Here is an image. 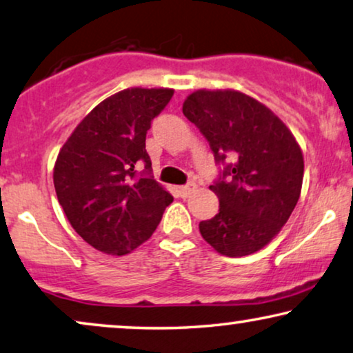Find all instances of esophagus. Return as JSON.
Returning a JSON list of instances; mask_svg holds the SVG:
<instances>
[{
  "label": "esophagus",
  "instance_id": "obj_1",
  "mask_svg": "<svg viewBox=\"0 0 353 353\" xmlns=\"http://www.w3.org/2000/svg\"><path fill=\"white\" fill-rule=\"evenodd\" d=\"M193 190H195V185H193V183H187V185L179 187V193H181L182 198H185V196L190 195V192H193Z\"/></svg>",
  "mask_w": 353,
  "mask_h": 353
}]
</instances>
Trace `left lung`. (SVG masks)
<instances>
[{
  "mask_svg": "<svg viewBox=\"0 0 353 353\" xmlns=\"http://www.w3.org/2000/svg\"><path fill=\"white\" fill-rule=\"evenodd\" d=\"M182 112L221 165L219 177L210 185L219 198V212L200 222L201 236L228 257L259 251L286 224L299 200L301 147L274 112L243 92L201 89L187 97Z\"/></svg>",
  "mask_w": 353,
  "mask_h": 353,
  "instance_id": "obj_1",
  "label": "left lung"
}]
</instances>
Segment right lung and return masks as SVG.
Wrapping results in <instances>:
<instances>
[{
    "label": "right lung",
    "instance_id": "1",
    "mask_svg": "<svg viewBox=\"0 0 353 353\" xmlns=\"http://www.w3.org/2000/svg\"><path fill=\"white\" fill-rule=\"evenodd\" d=\"M172 89L132 88L99 103L59 152L54 187L68 222L96 250L123 256L148 240L172 196L152 176V120ZM144 166L142 172L137 170Z\"/></svg>",
    "mask_w": 353,
    "mask_h": 353
}]
</instances>
